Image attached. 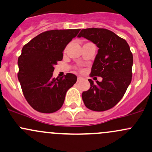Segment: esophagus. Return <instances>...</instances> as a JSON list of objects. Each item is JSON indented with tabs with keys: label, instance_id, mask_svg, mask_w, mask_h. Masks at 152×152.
<instances>
[{
	"label": "esophagus",
	"instance_id": "obj_1",
	"mask_svg": "<svg viewBox=\"0 0 152 152\" xmlns=\"http://www.w3.org/2000/svg\"><path fill=\"white\" fill-rule=\"evenodd\" d=\"M81 79H82V78H81V76H78V78H77V80H78V81H80Z\"/></svg>",
	"mask_w": 152,
	"mask_h": 152
}]
</instances>
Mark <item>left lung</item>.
I'll return each instance as SVG.
<instances>
[{
    "mask_svg": "<svg viewBox=\"0 0 152 152\" xmlns=\"http://www.w3.org/2000/svg\"><path fill=\"white\" fill-rule=\"evenodd\" d=\"M84 37L99 48L91 70V76H100L102 81L89 79L90 88L83 92L82 100L92 111H104L120 101L132 80L133 57L127 41L104 28L82 29Z\"/></svg>",
    "mask_w": 152,
    "mask_h": 152,
    "instance_id": "1",
    "label": "left lung"
}]
</instances>
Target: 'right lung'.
<instances>
[{
  "mask_svg": "<svg viewBox=\"0 0 152 152\" xmlns=\"http://www.w3.org/2000/svg\"><path fill=\"white\" fill-rule=\"evenodd\" d=\"M80 29L52 30L41 33L24 46L18 58L19 81L30 106L41 113L50 114L63 105L67 91L77 76L67 73L53 78L55 65L61 61L63 51Z\"/></svg>",
  "mask_w": 152,
  "mask_h": 152,
  "instance_id": "right-lung-1",
  "label": "right lung"
}]
</instances>
